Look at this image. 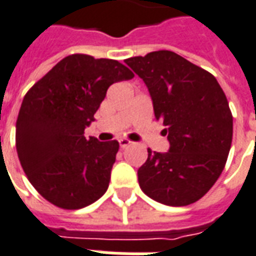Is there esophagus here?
I'll list each match as a JSON object with an SVG mask.
<instances>
[{
    "mask_svg": "<svg viewBox=\"0 0 256 256\" xmlns=\"http://www.w3.org/2000/svg\"><path fill=\"white\" fill-rule=\"evenodd\" d=\"M118 143H120L121 148H126L128 146H130V144H132V142H130L128 139H120L118 140Z\"/></svg>",
    "mask_w": 256,
    "mask_h": 256,
    "instance_id": "obj_1",
    "label": "esophagus"
}]
</instances>
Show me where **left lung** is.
Wrapping results in <instances>:
<instances>
[{
    "mask_svg": "<svg viewBox=\"0 0 256 256\" xmlns=\"http://www.w3.org/2000/svg\"><path fill=\"white\" fill-rule=\"evenodd\" d=\"M126 63L143 80L170 148L138 170L150 198L170 206L198 201L226 166L232 143V113L214 76L172 51H154Z\"/></svg>",
    "mask_w": 256,
    "mask_h": 256,
    "instance_id": "left-lung-1",
    "label": "left lung"
}]
</instances>
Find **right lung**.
<instances>
[{"label": "right lung", "mask_w": 256, "mask_h": 256, "mask_svg": "<svg viewBox=\"0 0 256 256\" xmlns=\"http://www.w3.org/2000/svg\"><path fill=\"white\" fill-rule=\"evenodd\" d=\"M134 72L113 59L66 56L26 94L16 122V148L28 180L63 209L88 206L106 192L118 142L84 138V128L114 82Z\"/></svg>", "instance_id": "obj_1"}]
</instances>
